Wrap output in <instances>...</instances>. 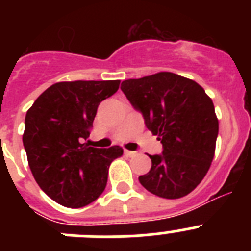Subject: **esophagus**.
Listing matches in <instances>:
<instances>
[{
    "instance_id": "esophagus-1",
    "label": "esophagus",
    "mask_w": 251,
    "mask_h": 251,
    "mask_svg": "<svg viewBox=\"0 0 251 251\" xmlns=\"http://www.w3.org/2000/svg\"><path fill=\"white\" fill-rule=\"evenodd\" d=\"M124 153H126V154H127V156H129V157H133V156H136L137 154V152H134V151H124Z\"/></svg>"
}]
</instances>
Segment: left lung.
Returning <instances> with one entry per match:
<instances>
[{"instance_id": "8db88e82", "label": "left lung", "mask_w": 251, "mask_h": 251, "mask_svg": "<svg viewBox=\"0 0 251 251\" xmlns=\"http://www.w3.org/2000/svg\"><path fill=\"white\" fill-rule=\"evenodd\" d=\"M121 89L163 148L150 156L152 167L139 176L141 185L163 199L194 191L210 168L219 134L214 103L202 86L163 72L124 80Z\"/></svg>"}]
</instances>
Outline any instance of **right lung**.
I'll list each match as a JSON object with an SVG mask.
<instances>
[{
  "mask_svg": "<svg viewBox=\"0 0 251 251\" xmlns=\"http://www.w3.org/2000/svg\"><path fill=\"white\" fill-rule=\"evenodd\" d=\"M119 80L61 81L51 85L26 113L22 142L40 188L66 207L89 205L103 194L119 146L89 147L86 139L100 101Z\"/></svg>",
  "mask_w": 251,
  "mask_h": 251,
  "instance_id": "right-lung-1",
  "label": "right lung"
}]
</instances>
